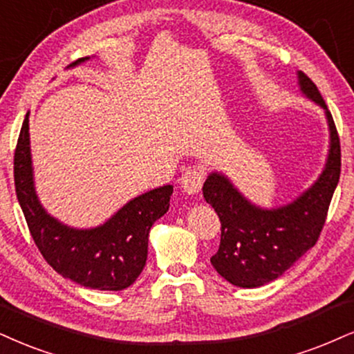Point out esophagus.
Listing matches in <instances>:
<instances>
[{"label":"esophagus","mask_w":354,"mask_h":354,"mask_svg":"<svg viewBox=\"0 0 354 354\" xmlns=\"http://www.w3.org/2000/svg\"><path fill=\"white\" fill-rule=\"evenodd\" d=\"M203 172L197 167L187 169L180 177V189L189 195H195L202 190Z\"/></svg>","instance_id":"34e87169"}]
</instances>
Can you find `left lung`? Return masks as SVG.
<instances>
[{
    "instance_id": "left-lung-1",
    "label": "left lung",
    "mask_w": 354,
    "mask_h": 354,
    "mask_svg": "<svg viewBox=\"0 0 354 354\" xmlns=\"http://www.w3.org/2000/svg\"><path fill=\"white\" fill-rule=\"evenodd\" d=\"M297 85L304 98L324 110L328 128L326 159L313 184L277 207L254 203L221 170H212L202 189L205 200L221 221L220 250L210 259L212 266L221 277L243 289L276 281L312 250L339 180L342 154L331 113L304 72H297Z\"/></svg>"
}]
</instances>
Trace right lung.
Returning a JSON list of instances; mask_svg holds the SVG:
<instances>
[{"mask_svg": "<svg viewBox=\"0 0 354 354\" xmlns=\"http://www.w3.org/2000/svg\"><path fill=\"white\" fill-rule=\"evenodd\" d=\"M90 59L82 57L68 68ZM15 185L17 202L44 259L65 279L88 289L115 292L128 289L142 272L149 231L154 221L167 213L174 192L172 185L144 192L126 202L102 225L91 228L65 225L52 216L39 200L30 154L29 111L16 146Z\"/></svg>", "mask_w": 354, "mask_h": 354, "instance_id": "1", "label": "right lung"}]
</instances>
